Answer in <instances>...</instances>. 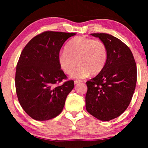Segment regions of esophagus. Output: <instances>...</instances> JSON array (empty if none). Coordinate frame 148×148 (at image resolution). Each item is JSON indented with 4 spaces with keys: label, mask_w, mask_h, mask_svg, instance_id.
<instances>
[{
    "label": "esophagus",
    "mask_w": 148,
    "mask_h": 148,
    "mask_svg": "<svg viewBox=\"0 0 148 148\" xmlns=\"http://www.w3.org/2000/svg\"><path fill=\"white\" fill-rule=\"evenodd\" d=\"M81 82H82V81H81V80H75L74 84H79V83H81Z\"/></svg>",
    "instance_id": "obj_1"
}]
</instances>
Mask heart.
<instances>
[{
	"mask_svg": "<svg viewBox=\"0 0 148 148\" xmlns=\"http://www.w3.org/2000/svg\"><path fill=\"white\" fill-rule=\"evenodd\" d=\"M107 56L106 46L102 42L78 36L67 42L64 50L58 56V63L68 75L74 72L78 63L79 65L72 77L84 79L91 73L93 75L100 73L106 65Z\"/></svg>",
	"mask_w": 148,
	"mask_h": 148,
	"instance_id": "obj_1",
	"label": "heart"
}]
</instances>
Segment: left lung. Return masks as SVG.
Returning <instances> with one entry per match:
<instances>
[{
  "label": "left lung",
  "mask_w": 148,
  "mask_h": 148,
  "mask_svg": "<svg viewBox=\"0 0 148 148\" xmlns=\"http://www.w3.org/2000/svg\"><path fill=\"white\" fill-rule=\"evenodd\" d=\"M106 46L104 69L86 82V108L93 116L109 121L120 116L130 104L137 82V66L131 50L108 34H90Z\"/></svg>",
  "instance_id": "1"
}]
</instances>
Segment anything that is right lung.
I'll return each mask as SVG.
<instances>
[{
	"label": "right lung",
	"mask_w": 148,
	"mask_h": 148,
	"mask_svg": "<svg viewBox=\"0 0 148 148\" xmlns=\"http://www.w3.org/2000/svg\"><path fill=\"white\" fill-rule=\"evenodd\" d=\"M75 34L44 32L32 38L21 52L16 68V93L22 108L34 120L58 116L74 88L73 80L56 84L66 78L58 63L60 50Z\"/></svg>",
	"instance_id": "obj_1"
}]
</instances>
